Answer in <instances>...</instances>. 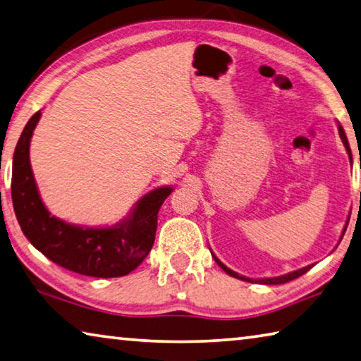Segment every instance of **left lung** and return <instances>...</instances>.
<instances>
[{"instance_id":"1","label":"left lung","mask_w":361,"mask_h":361,"mask_svg":"<svg viewBox=\"0 0 361 361\" xmlns=\"http://www.w3.org/2000/svg\"><path fill=\"white\" fill-rule=\"evenodd\" d=\"M338 130H339V136H341V139H343V144L345 145V149H347V154H349V157H350V160H352V152H350V147H349V141H347V137H345V133H344V130H343V126H338ZM349 224V222H347ZM345 228H347V225H345ZM345 228H344V231H343V236H344V233H345ZM212 257H214V260H216V263L219 264L220 268H222L226 274H230L231 277H236V279H241V281H247V282H252V283H267V286H277V283H286V282H288V281H293V279H296V277H300V276H302L305 273H307L309 269H311L314 264H309V267H306V268H302V269H298V271H293V273H288V274H283V276H279V277H268V279H249V277H244V276H239L238 273H235V271H231L230 268H226L225 264L219 260V258L212 254Z\"/></svg>"}]
</instances>
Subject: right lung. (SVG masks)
I'll list each match as a JSON object with an SVG mask.
<instances>
[{
    "label": "right lung",
    "mask_w": 361,
    "mask_h": 361,
    "mask_svg": "<svg viewBox=\"0 0 361 361\" xmlns=\"http://www.w3.org/2000/svg\"><path fill=\"white\" fill-rule=\"evenodd\" d=\"M41 111L28 120L12 160V204L23 235L61 268L92 277H120L142 263L155 241L158 211L173 188L160 187L141 198L131 217L109 228H82L50 216L30 166V139Z\"/></svg>",
    "instance_id": "right-lung-1"
}]
</instances>
